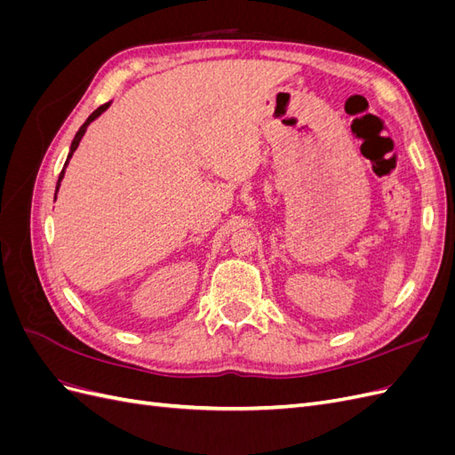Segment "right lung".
<instances>
[{
	"mask_svg": "<svg viewBox=\"0 0 455 455\" xmlns=\"http://www.w3.org/2000/svg\"><path fill=\"white\" fill-rule=\"evenodd\" d=\"M108 106H109V102H106V104H102L100 108H96L94 112L87 117V121L84 123V125H81V129L76 132V136H74V140H72V146H70V154H68V159H66V163H64V169L60 171V176H59V182H57V191H59V188H60V182H62V178H64V171H66V164H68V161H70V157L74 156V151L77 149V146H79V142H81V139H84V134H85V131H87V127H89V123L91 121H94L96 117H99L102 112H106L108 109ZM54 199H57V194H54Z\"/></svg>",
	"mask_w": 455,
	"mask_h": 455,
	"instance_id": "add662e5",
	"label": "right lung"
}]
</instances>
